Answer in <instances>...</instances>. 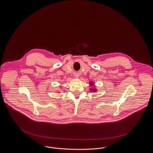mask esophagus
<instances>
[{
	"label": "esophagus",
	"instance_id": "1",
	"mask_svg": "<svg viewBox=\"0 0 153 153\" xmlns=\"http://www.w3.org/2000/svg\"><path fill=\"white\" fill-rule=\"evenodd\" d=\"M75 76H76V77H79V75H75Z\"/></svg>",
	"mask_w": 153,
	"mask_h": 153
}]
</instances>
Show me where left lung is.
Masks as SVG:
<instances>
[{"label": "left lung", "mask_w": 153, "mask_h": 153, "mask_svg": "<svg viewBox=\"0 0 153 153\" xmlns=\"http://www.w3.org/2000/svg\"><path fill=\"white\" fill-rule=\"evenodd\" d=\"M92 83L91 82V85H92ZM91 91H93L94 92L95 91V89H92V88H91Z\"/></svg>", "instance_id": "8db88e82"}]
</instances>
